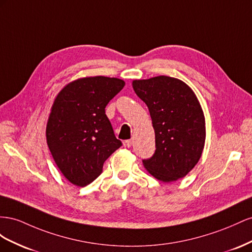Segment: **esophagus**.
<instances>
[{"label": "esophagus", "mask_w": 252, "mask_h": 252, "mask_svg": "<svg viewBox=\"0 0 252 252\" xmlns=\"http://www.w3.org/2000/svg\"><path fill=\"white\" fill-rule=\"evenodd\" d=\"M133 145V140L132 139H128V140H125L124 141V146L126 148H130Z\"/></svg>", "instance_id": "obj_1"}]
</instances>
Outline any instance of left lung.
Wrapping results in <instances>:
<instances>
[{
	"instance_id": "8db88e82",
	"label": "left lung",
	"mask_w": 252,
	"mask_h": 252,
	"mask_svg": "<svg viewBox=\"0 0 252 252\" xmlns=\"http://www.w3.org/2000/svg\"><path fill=\"white\" fill-rule=\"evenodd\" d=\"M134 92L149 107L155 132L154 155L143 167L163 183L176 182L196 166L206 140L205 115L195 93L177 78L133 80Z\"/></svg>"
}]
</instances>
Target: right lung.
Masks as SVG:
<instances>
[{
	"label": "right lung",
	"mask_w": 252,
	"mask_h": 252,
	"mask_svg": "<svg viewBox=\"0 0 252 252\" xmlns=\"http://www.w3.org/2000/svg\"><path fill=\"white\" fill-rule=\"evenodd\" d=\"M125 85L118 78L83 77L67 83L56 96L46 125V142L57 167L73 185L91 184L121 147L105 106Z\"/></svg>",
	"instance_id": "right-lung-1"
}]
</instances>
